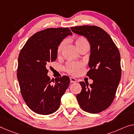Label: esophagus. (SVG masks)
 I'll list each match as a JSON object with an SVG mask.
<instances>
[{"mask_svg":"<svg viewBox=\"0 0 134 134\" xmlns=\"http://www.w3.org/2000/svg\"><path fill=\"white\" fill-rule=\"evenodd\" d=\"M70 81H71V83H76L77 82V80L73 77H71L70 78Z\"/></svg>","mask_w":134,"mask_h":134,"instance_id":"34e87169","label":"esophagus"}]
</instances>
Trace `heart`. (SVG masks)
Listing matches in <instances>:
<instances>
[{
	"mask_svg": "<svg viewBox=\"0 0 134 134\" xmlns=\"http://www.w3.org/2000/svg\"><path fill=\"white\" fill-rule=\"evenodd\" d=\"M66 41H63L57 47V55L58 57L60 56L62 52L66 46ZM75 44L79 50H80L83 47L88 45L87 40L82 36H79L75 38ZM83 64L81 62H70L66 66L65 69L68 73L72 74V75H75L83 67Z\"/></svg>",
	"mask_w": 134,
	"mask_h": 134,
	"instance_id": "b5f03b06",
	"label": "heart"
}]
</instances>
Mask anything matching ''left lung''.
<instances>
[{"label": "left lung", "instance_id": "obj_1", "mask_svg": "<svg viewBox=\"0 0 134 134\" xmlns=\"http://www.w3.org/2000/svg\"><path fill=\"white\" fill-rule=\"evenodd\" d=\"M72 31L85 36L90 45L86 75L93 83L80 81L81 92L77 95L79 105L86 112L96 114L108 108L114 100L120 81L122 69L119 49L110 36L96 26L71 27Z\"/></svg>", "mask_w": 134, "mask_h": 134}]
</instances>
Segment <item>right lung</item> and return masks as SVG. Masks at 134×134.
<instances>
[{
	"instance_id": "1",
	"label": "right lung",
	"mask_w": 134,
	"mask_h": 134,
	"mask_svg": "<svg viewBox=\"0 0 134 134\" xmlns=\"http://www.w3.org/2000/svg\"><path fill=\"white\" fill-rule=\"evenodd\" d=\"M72 35L68 27L46 29L30 37L20 51L17 74L20 91L27 105L35 113L48 115L59 108L70 79L64 75L51 80L48 68L57 59V47Z\"/></svg>"
}]
</instances>
